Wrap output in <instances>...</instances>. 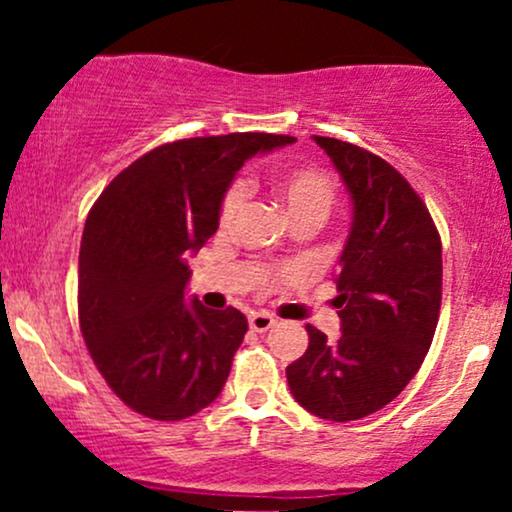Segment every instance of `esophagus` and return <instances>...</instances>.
I'll return each mask as SVG.
<instances>
[{"label": "esophagus", "instance_id": "1", "mask_svg": "<svg viewBox=\"0 0 512 512\" xmlns=\"http://www.w3.org/2000/svg\"><path fill=\"white\" fill-rule=\"evenodd\" d=\"M274 325H276V320L272 315H267V313H252L250 315V330L267 332V330H272Z\"/></svg>", "mask_w": 512, "mask_h": 512}]
</instances>
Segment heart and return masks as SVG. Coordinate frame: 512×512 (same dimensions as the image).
<instances>
[{"mask_svg": "<svg viewBox=\"0 0 512 512\" xmlns=\"http://www.w3.org/2000/svg\"><path fill=\"white\" fill-rule=\"evenodd\" d=\"M276 195L293 221L305 219V216H317L325 221L337 192H334V182L325 170L303 166L284 170L276 178ZM245 202H248V185L243 180L231 182L221 199V226H231L243 214Z\"/></svg>", "mask_w": 512, "mask_h": 512, "instance_id": "1", "label": "heart"}]
</instances>
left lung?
<instances>
[{
    "mask_svg": "<svg viewBox=\"0 0 512 512\" xmlns=\"http://www.w3.org/2000/svg\"><path fill=\"white\" fill-rule=\"evenodd\" d=\"M351 197V228L334 276L342 334L305 325L310 344L286 368L291 395L320 419L356 421L390 404L431 349L443 291V248L421 197L390 163L313 137Z\"/></svg>",
    "mask_w": 512,
    "mask_h": 512,
    "instance_id": "8db88e82",
    "label": "left lung"
}]
</instances>
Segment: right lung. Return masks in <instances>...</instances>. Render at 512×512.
<instances>
[{
  "label": "right lung",
  "instance_id": "1",
  "mask_svg": "<svg viewBox=\"0 0 512 512\" xmlns=\"http://www.w3.org/2000/svg\"><path fill=\"white\" fill-rule=\"evenodd\" d=\"M286 134L192 137L149 151L88 211L79 250V325L96 368L129 409L180 421L209 407L248 320L185 301L187 252L219 228L223 192L257 151Z\"/></svg>",
  "mask_w": 512,
  "mask_h": 512
}]
</instances>
